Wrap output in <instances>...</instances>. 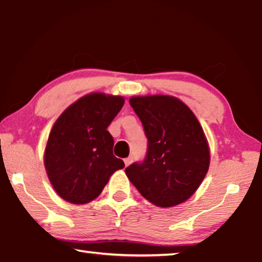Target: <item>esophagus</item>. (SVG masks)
Instances as JSON below:
<instances>
[{"label":"esophagus","instance_id":"obj_1","mask_svg":"<svg viewBox=\"0 0 262 262\" xmlns=\"http://www.w3.org/2000/svg\"><path fill=\"white\" fill-rule=\"evenodd\" d=\"M132 162H133V156H129V157L125 158V165H126V166L129 165V164H130Z\"/></svg>","mask_w":262,"mask_h":262}]
</instances>
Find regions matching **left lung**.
I'll return each mask as SVG.
<instances>
[{"label": "left lung", "mask_w": 262, "mask_h": 262, "mask_svg": "<svg viewBox=\"0 0 262 262\" xmlns=\"http://www.w3.org/2000/svg\"><path fill=\"white\" fill-rule=\"evenodd\" d=\"M129 104L142 122L148 147L143 161L126 168L128 179L154 205H179L192 196L209 167L200 123L174 97H133Z\"/></svg>", "instance_id": "1"}]
</instances>
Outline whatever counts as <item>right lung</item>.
<instances>
[{"label":"right lung","instance_id":"right-lung-1","mask_svg":"<svg viewBox=\"0 0 262 262\" xmlns=\"http://www.w3.org/2000/svg\"><path fill=\"white\" fill-rule=\"evenodd\" d=\"M122 97L92 94L70 105L48 136L45 167L56 193L74 205L96 199L113 172L125 167L113 155L107 127L122 108Z\"/></svg>","mask_w":262,"mask_h":262}]
</instances>
